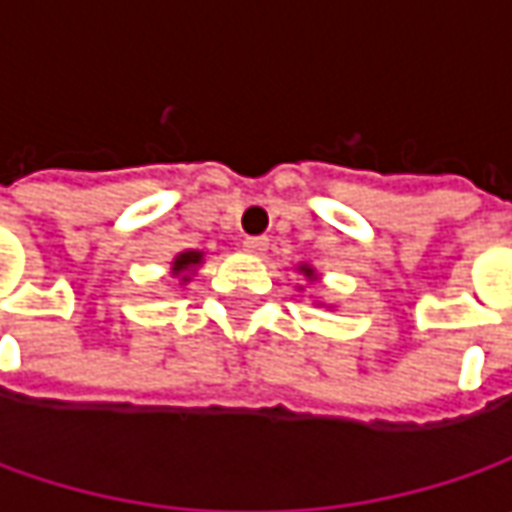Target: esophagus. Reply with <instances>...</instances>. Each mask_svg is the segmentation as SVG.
Listing matches in <instances>:
<instances>
[{
  "label": "esophagus",
  "instance_id": "obj_1",
  "mask_svg": "<svg viewBox=\"0 0 512 512\" xmlns=\"http://www.w3.org/2000/svg\"><path fill=\"white\" fill-rule=\"evenodd\" d=\"M242 247H245L247 253H253V256H262L267 250V239L265 236H247L245 242H242Z\"/></svg>",
  "mask_w": 512,
  "mask_h": 512
}]
</instances>
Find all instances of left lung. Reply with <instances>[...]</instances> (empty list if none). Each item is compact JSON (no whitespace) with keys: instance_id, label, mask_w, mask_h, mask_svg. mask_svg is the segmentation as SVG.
Here are the masks:
<instances>
[{"instance_id":"8db88e82","label":"left lung","mask_w":512,"mask_h":512,"mask_svg":"<svg viewBox=\"0 0 512 512\" xmlns=\"http://www.w3.org/2000/svg\"><path fill=\"white\" fill-rule=\"evenodd\" d=\"M302 270H305V276H313V270H310V267H302Z\"/></svg>"}]
</instances>
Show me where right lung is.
I'll use <instances>...</instances> for the list:
<instances>
[{"mask_svg": "<svg viewBox=\"0 0 512 512\" xmlns=\"http://www.w3.org/2000/svg\"><path fill=\"white\" fill-rule=\"evenodd\" d=\"M202 262V253H182V256H176V262H173V273H185L187 267H193V265H199ZM187 282V276H182Z\"/></svg>", "mask_w": 512, "mask_h": 512, "instance_id": "1", "label": "right lung"}]
</instances>
